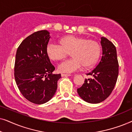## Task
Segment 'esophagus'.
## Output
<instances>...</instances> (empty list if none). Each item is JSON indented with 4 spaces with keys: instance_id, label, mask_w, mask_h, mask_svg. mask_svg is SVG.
<instances>
[{
    "instance_id": "esophagus-1",
    "label": "esophagus",
    "mask_w": 132,
    "mask_h": 132,
    "mask_svg": "<svg viewBox=\"0 0 132 132\" xmlns=\"http://www.w3.org/2000/svg\"><path fill=\"white\" fill-rule=\"evenodd\" d=\"M61 76L62 77H68V76H71V75H66V74H61Z\"/></svg>"
}]
</instances>
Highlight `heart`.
Listing matches in <instances>:
<instances>
[{"label": "heart", "instance_id": "b5f03b06", "mask_svg": "<svg viewBox=\"0 0 132 132\" xmlns=\"http://www.w3.org/2000/svg\"><path fill=\"white\" fill-rule=\"evenodd\" d=\"M70 53L73 57L58 66L61 73H71L80 69L83 65L86 68L93 66L100 56V46L96 41L68 35L61 39L60 44L49 43L46 47L47 55L54 61L62 60Z\"/></svg>", "mask_w": 132, "mask_h": 132}]
</instances>
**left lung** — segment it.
<instances>
[{
    "mask_svg": "<svg viewBox=\"0 0 132 132\" xmlns=\"http://www.w3.org/2000/svg\"><path fill=\"white\" fill-rule=\"evenodd\" d=\"M102 56L94 69L87 75L92 78L85 79L77 89V93L86 102L96 104L103 102L111 94L118 76V62L117 50L113 43L101 37Z\"/></svg>",
    "mask_w": 132,
    "mask_h": 132,
    "instance_id": "1",
    "label": "left lung"
}]
</instances>
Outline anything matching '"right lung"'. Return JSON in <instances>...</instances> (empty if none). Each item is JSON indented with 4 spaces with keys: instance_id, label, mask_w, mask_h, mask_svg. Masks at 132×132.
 I'll use <instances>...</instances> for the list:
<instances>
[{
    "instance_id": "1",
    "label": "right lung",
    "mask_w": 132,
    "mask_h": 132,
    "mask_svg": "<svg viewBox=\"0 0 132 132\" xmlns=\"http://www.w3.org/2000/svg\"><path fill=\"white\" fill-rule=\"evenodd\" d=\"M49 32H34L17 48L14 77L20 91L27 100L41 104L51 99L56 91L61 74H53L55 68L46 53Z\"/></svg>"
}]
</instances>
